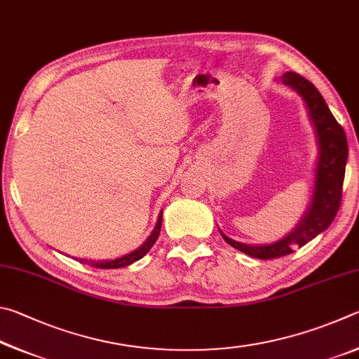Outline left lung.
<instances>
[{
  "label": "left lung",
  "mask_w": 359,
  "mask_h": 359,
  "mask_svg": "<svg viewBox=\"0 0 359 359\" xmlns=\"http://www.w3.org/2000/svg\"><path fill=\"white\" fill-rule=\"evenodd\" d=\"M282 83L293 88L294 91L303 96L304 102L309 109V116L317 130L320 156L316 175V187H313L312 203L309 211L306 212L303 221L280 241L266 244V246H252L243 244L224 236L230 246L241 250L254 259L271 260L278 257H284L294 252L297 248H303L304 244L313 240L318 233L330 227L334 221L342 202V184L345 176V163H347L348 147L347 137L342 126L332 116L328 105L318 90L309 80L297 72H287L280 77Z\"/></svg>",
  "instance_id": "left-lung-1"
}]
</instances>
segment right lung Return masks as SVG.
Returning a JSON list of instances; mask_svg holds the SVG:
<instances>
[{
	"instance_id": "add662e5",
	"label": "right lung",
	"mask_w": 359,
	"mask_h": 359,
	"mask_svg": "<svg viewBox=\"0 0 359 359\" xmlns=\"http://www.w3.org/2000/svg\"><path fill=\"white\" fill-rule=\"evenodd\" d=\"M161 225H162V212L159 215V219H157V224L153 230V233L149 235V238L147 241H144L140 248L134 252H130L124 257H119V259L115 260H107V262H88V260H80L81 263H86V265L94 266V268H102V269H115V268H123V266H128L130 263H134L137 260H140L143 255H147L149 252V249L154 246V243L157 238H159L161 233Z\"/></svg>"
}]
</instances>
